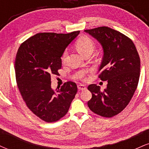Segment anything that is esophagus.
<instances>
[{
	"label": "esophagus",
	"mask_w": 149,
	"mask_h": 149,
	"mask_svg": "<svg viewBox=\"0 0 149 149\" xmlns=\"http://www.w3.org/2000/svg\"><path fill=\"white\" fill-rule=\"evenodd\" d=\"M78 90H86V89H87L86 87H85V85H82V84L78 85Z\"/></svg>",
	"instance_id": "obj_1"
}]
</instances>
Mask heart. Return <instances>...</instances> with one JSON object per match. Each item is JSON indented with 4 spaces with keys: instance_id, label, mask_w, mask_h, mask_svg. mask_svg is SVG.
I'll use <instances>...</instances> for the list:
<instances>
[{
    "instance_id": "1",
    "label": "heart",
    "mask_w": 149,
    "mask_h": 149,
    "mask_svg": "<svg viewBox=\"0 0 149 149\" xmlns=\"http://www.w3.org/2000/svg\"><path fill=\"white\" fill-rule=\"evenodd\" d=\"M76 47L78 52L83 55H85L88 53H92L93 52L94 49H95V42L90 37L84 36L79 38L77 40L76 42ZM66 56V50H64L61 57V61H64L65 60Z\"/></svg>"
}]
</instances>
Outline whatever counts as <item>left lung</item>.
Wrapping results in <instances>:
<instances>
[{
    "instance_id": "8db88e82",
    "label": "left lung",
    "mask_w": 149,
    "mask_h": 149,
    "mask_svg": "<svg viewBox=\"0 0 149 149\" xmlns=\"http://www.w3.org/2000/svg\"><path fill=\"white\" fill-rule=\"evenodd\" d=\"M100 42L104 57L98 78L107 81V88L90 85L92 97L90 110L97 115L111 118L128 105L137 88L140 76V58L134 42L123 33L107 26L85 30Z\"/></svg>"
}]
</instances>
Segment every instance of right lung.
I'll list each match as a JSON object with an SVG mask.
<instances>
[{
  "label": "right lung",
  "mask_w": 149,
  "mask_h": 149,
  "mask_svg": "<svg viewBox=\"0 0 149 149\" xmlns=\"http://www.w3.org/2000/svg\"><path fill=\"white\" fill-rule=\"evenodd\" d=\"M79 33H37L22 42L17 52L15 70L19 90L27 107L45 122L64 117L78 91L72 81L54 91L51 76L59 74L62 53Z\"/></svg>",
  "instance_id": "obj_1"
}]
</instances>
